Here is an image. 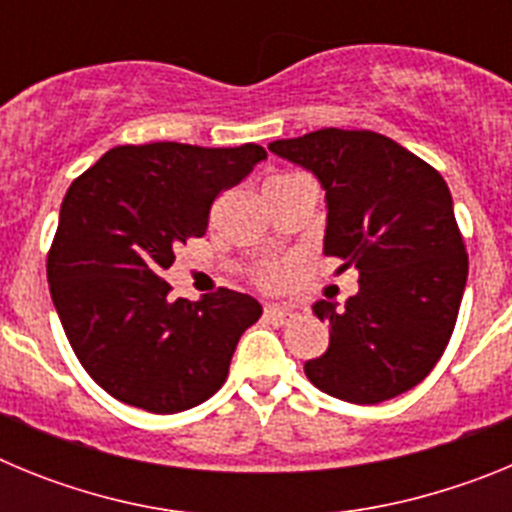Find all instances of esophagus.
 <instances>
[{
  "label": "esophagus",
  "instance_id": "obj_1",
  "mask_svg": "<svg viewBox=\"0 0 512 512\" xmlns=\"http://www.w3.org/2000/svg\"><path fill=\"white\" fill-rule=\"evenodd\" d=\"M264 318L271 320L274 325H284L289 318H292V310H287V307H279V305H266Z\"/></svg>",
  "mask_w": 512,
  "mask_h": 512
}]
</instances>
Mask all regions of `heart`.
I'll list each match as a JSON object with an SVG mask.
<instances>
[{
  "instance_id": "heart-1",
  "label": "heart",
  "mask_w": 512,
  "mask_h": 512,
  "mask_svg": "<svg viewBox=\"0 0 512 512\" xmlns=\"http://www.w3.org/2000/svg\"><path fill=\"white\" fill-rule=\"evenodd\" d=\"M287 176H295V174H277V176H271L269 182L287 179ZM292 274H295V271H292V266L289 264H277V261H271V264H261L259 269H256V284L264 289H279L292 279Z\"/></svg>"
}]
</instances>
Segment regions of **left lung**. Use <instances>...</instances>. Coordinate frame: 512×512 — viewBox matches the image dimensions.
I'll list each match as a JSON object with an SVG mask.
<instances>
[{
    "mask_svg": "<svg viewBox=\"0 0 512 512\" xmlns=\"http://www.w3.org/2000/svg\"><path fill=\"white\" fill-rule=\"evenodd\" d=\"M269 151L318 176L325 256L359 269V292L346 305L312 307L330 325V343L305 364L307 379L356 405L413 390L449 346L469 274L443 176L372 130L323 128L274 140Z\"/></svg>",
    "mask_w": 512,
    "mask_h": 512,
    "instance_id": "8db88e82",
    "label": "left lung"
}]
</instances>
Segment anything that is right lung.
Listing matches in <instances>:
<instances>
[{
  "label": "right lung",
  "mask_w": 512,
  "mask_h": 512,
  "mask_svg": "<svg viewBox=\"0 0 512 512\" xmlns=\"http://www.w3.org/2000/svg\"><path fill=\"white\" fill-rule=\"evenodd\" d=\"M264 158L256 143L117 146L69 187L48 284L76 359L115 400L182 413L228 379L261 305L225 287L200 302L171 300L161 274L179 243L205 235L212 202Z\"/></svg>",
  "instance_id": "obj_1"
}]
</instances>
